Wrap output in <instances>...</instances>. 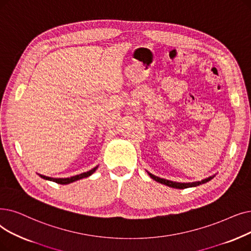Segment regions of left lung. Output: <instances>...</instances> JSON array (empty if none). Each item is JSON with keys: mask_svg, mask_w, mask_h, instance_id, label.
Segmentation results:
<instances>
[{"mask_svg": "<svg viewBox=\"0 0 251 251\" xmlns=\"http://www.w3.org/2000/svg\"><path fill=\"white\" fill-rule=\"evenodd\" d=\"M149 176L156 180L157 182H160L162 184H165V186H168L170 188H174V189H187V188H193V187H198L200 186V184H203L205 182H208L209 180H211L216 174H213V176H209V177H206L200 181H193V182H177V181H172V180H168V179H165V178H161V177H158L156 176H154V174L150 173L149 171H147Z\"/></svg>", "mask_w": 251, "mask_h": 251, "instance_id": "8db88e82", "label": "left lung"}]
</instances>
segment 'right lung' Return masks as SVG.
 Masks as SVG:
<instances>
[{"label": "right lung", "instance_id": "add662e5", "mask_svg": "<svg viewBox=\"0 0 251 251\" xmlns=\"http://www.w3.org/2000/svg\"><path fill=\"white\" fill-rule=\"evenodd\" d=\"M99 168V165H97L96 167L92 168L91 170L87 171V172H84V173H81V174H78V176H71V177H67V178H55V177H49V176H43V174H39L40 177L44 178L46 180H50V181H54L56 183H59V184H69L71 182H74L75 180H79V179H82V178H85V177H88L90 176L91 174H93L96 169Z\"/></svg>", "mask_w": 251, "mask_h": 251}]
</instances>
